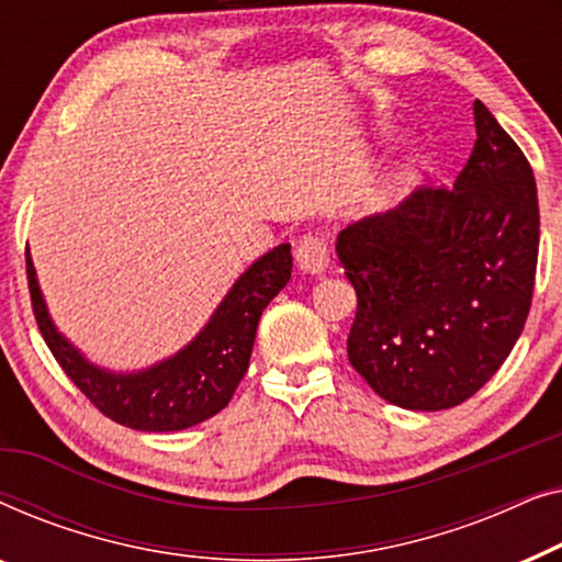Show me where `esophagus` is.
<instances>
[{
    "label": "esophagus",
    "mask_w": 562,
    "mask_h": 562,
    "mask_svg": "<svg viewBox=\"0 0 562 562\" xmlns=\"http://www.w3.org/2000/svg\"><path fill=\"white\" fill-rule=\"evenodd\" d=\"M296 263L304 273H322L329 263V248L327 240L317 233H306L302 240L296 243Z\"/></svg>",
    "instance_id": "34e87169"
}]
</instances>
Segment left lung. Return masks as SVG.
<instances>
[{"label": "left lung", "instance_id": "obj_1", "mask_svg": "<svg viewBox=\"0 0 562 562\" xmlns=\"http://www.w3.org/2000/svg\"><path fill=\"white\" fill-rule=\"evenodd\" d=\"M475 145L456 187H419L337 235L358 294L348 358L375 394L414 412L471 398L525 329L540 206L532 166L475 99Z\"/></svg>", "mask_w": 562, "mask_h": 562}]
</instances>
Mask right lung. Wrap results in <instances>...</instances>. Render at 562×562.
Returning <instances> with one entry per match:
<instances>
[{
	"instance_id": "add662e5",
	"label": "right lung",
	"mask_w": 562,
	"mask_h": 562,
	"mask_svg": "<svg viewBox=\"0 0 562 562\" xmlns=\"http://www.w3.org/2000/svg\"><path fill=\"white\" fill-rule=\"evenodd\" d=\"M25 258L33 314L53 358L104 417L140 432H176L225 409L248 371L260 314L291 279V245H279L235 281L187 348L148 371L110 373L91 366L58 333L45 310L30 252Z\"/></svg>"
}]
</instances>
